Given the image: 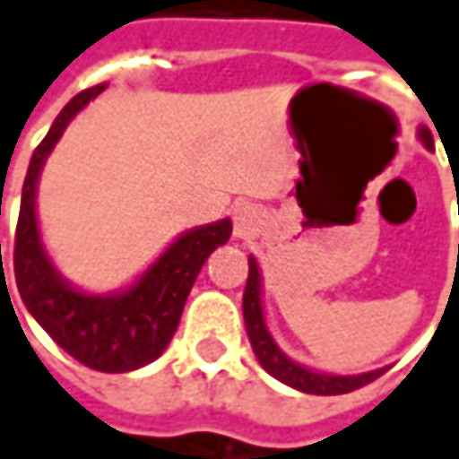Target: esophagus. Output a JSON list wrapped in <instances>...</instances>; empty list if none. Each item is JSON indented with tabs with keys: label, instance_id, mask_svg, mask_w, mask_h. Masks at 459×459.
<instances>
[{
	"label": "esophagus",
	"instance_id": "1",
	"mask_svg": "<svg viewBox=\"0 0 459 459\" xmlns=\"http://www.w3.org/2000/svg\"><path fill=\"white\" fill-rule=\"evenodd\" d=\"M263 223H265V215H263V210L257 204L241 202V204L233 207V236L236 238H241V241L255 238L263 229Z\"/></svg>",
	"mask_w": 459,
	"mask_h": 459
}]
</instances>
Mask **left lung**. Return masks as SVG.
Listing matches in <instances>:
<instances>
[{"label":"left lung","mask_w":459,"mask_h":459,"mask_svg":"<svg viewBox=\"0 0 459 459\" xmlns=\"http://www.w3.org/2000/svg\"><path fill=\"white\" fill-rule=\"evenodd\" d=\"M417 138L422 140V145L428 151H433V138L425 127L417 130ZM244 324H247V334L252 342V351L260 361V367L273 375L276 380H281L290 388H298L303 394H316V396H334V394H351L372 380H377L385 369H372V372H361V375H329V372H316L308 369L298 361H292L273 340V334L268 332L265 314H263V284H260V268L257 260L249 257V276H247V287H244Z\"/></svg>","instance_id":"obj_1"}]
</instances>
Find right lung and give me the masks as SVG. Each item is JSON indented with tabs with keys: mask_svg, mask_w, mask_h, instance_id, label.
<instances>
[{
	"mask_svg": "<svg viewBox=\"0 0 459 459\" xmlns=\"http://www.w3.org/2000/svg\"><path fill=\"white\" fill-rule=\"evenodd\" d=\"M103 90L106 84H98L71 98L37 145L23 180L13 263L23 306L68 356L98 372H133L159 359L169 345L204 260L230 238V221L180 233L138 281L122 292H82L57 273L37 223V186L47 156L68 122Z\"/></svg>",
	"mask_w": 459,
	"mask_h": 459,
	"instance_id": "1",
	"label": "right lung"
}]
</instances>
